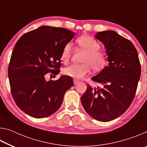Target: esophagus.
Masks as SVG:
<instances>
[{
  "instance_id": "1",
  "label": "esophagus",
  "mask_w": 147,
  "mask_h": 147,
  "mask_svg": "<svg viewBox=\"0 0 147 147\" xmlns=\"http://www.w3.org/2000/svg\"><path fill=\"white\" fill-rule=\"evenodd\" d=\"M73 82L74 84V85H76V84H77L79 82V80H76V79H74L73 80Z\"/></svg>"
}]
</instances>
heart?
Masks as SVG:
<instances>
[{
  "label": "heart",
  "instance_id": "obj_1",
  "mask_svg": "<svg viewBox=\"0 0 147 147\" xmlns=\"http://www.w3.org/2000/svg\"><path fill=\"white\" fill-rule=\"evenodd\" d=\"M80 48L86 52L82 60L84 63L72 64L63 69L65 75L72 78L80 79L89 74L91 67L94 70L103 69L107 63V56L105 53L99 51L100 44L91 37L84 36L77 39ZM71 44L67 43L61 53V59L64 63L69 61L71 55Z\"/></svg>",
  "mask_w": 147,
  "mask_h": 147
}]
</instances>
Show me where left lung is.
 <instances>
[{
	"instance_id": "8db88e82",
	"label": "left lung",
	"mask_w": 147,
	"mask_h": 147,
	"mask_svg": "<svg viewBox=\"0 0 147 147\" xmlns=\"http://www.w3.org/2000/svg\"><path fill=\"white\" fill-rule=\"evenodd\" d=\"M95 38L105 47L109 64L91 80L104 88L88 85L81 102L91 117L108 122L124 113L132 102L141 76V65L133 43L117 32H99Z\"/></svg>"
}]
</instances>
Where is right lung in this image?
Returning <instances> with one entry per match:
<instances>
[{
    "label": "right lung",
    "instance_id": "add662e5",
    "mask_svg": "<svg viewBox=\"0 0 147 147\" xmlns=\"http://www.w3.org/2000/svg\"><path fill=\"white\" fill-rule=\"evenodd\" d=\"M74 34L65 28L42 26L17 41L8 77L15 102L27 115L38 119L53 115L60 108L65 92L74 86L69 76L47 82L45 76L59 73L61 51Z\"/></svg>",
    "mask_w": 147,
    "mask_h": 147
}]
</instances>
